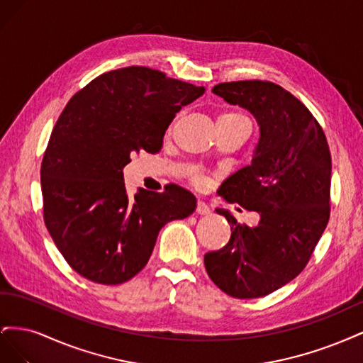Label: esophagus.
<instances>
[{
  "instance_id": "esophagus-1",
  "label": "esophagus",
  "mask_w": 363,
  "mask_h": 363,
  "mask_svg": "<svg viewBox=\"0 0 363 363\" xmlns=\"http://www.w3.org/2000/svg\"><path fill=\"white\" fill-rule=\"evenodd\" d=\"M196 213L199 215H208L211 213V207H208L204 201L196 203Z\"/></svg>"
}]
</instances>
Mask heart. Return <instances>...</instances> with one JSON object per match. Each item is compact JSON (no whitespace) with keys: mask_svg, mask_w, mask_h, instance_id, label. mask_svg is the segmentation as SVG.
Listing matches in <instances>:
<instances>
[{"mask_svg":"<svg viewBox=\"0 0 363 363\" xmlns=\"http://www.w3.org/2000/svg\"><path fill=\"white\" fill-rule=\"evenodd\" d=\"M218 121H224V123H248V119L238 112H225L218 118ZM194 182L196 184H200V183H203V179L200 177V175H196V177H194Z\"/></svg>","mask_w":363,"mask_h":363,"instance_id":"obj_1","label":"heart"}]
</instances>
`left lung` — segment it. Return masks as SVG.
Returning <instances> with one entry per match:
<instances>
[{"label":"left lung","mask_w":363,"mask_h":363,"mask_svg":"<svg viewBox=\"0 0 363 363\" xmlns=\"http://www.w3.org/2000/svg\"><path fill=\"white\" fill-rule=\"evenodd\" d=\"M213 94L256 118L260 138L251 164L221 184L218 194L260 215L240 225L225 208L228 244L204 256L208 277L235 298H259L304 269L330 218L332 156L324 131L298 98L281 86L245 80L219 83Z\"/></svg>","instance_id":"8db88e82"}]
</instances>
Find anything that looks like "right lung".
Listing matches in <instances>:
<instances>
[{
  "label": "right lung",
  "instance_id": "right-lung-1",
  "mask_svg": "<svg viewBox=\"0 0 363 363\" xmlns=\"http://www.w3.org/2000/svg\"><path fill=\"white\" fill-rule=\"evenodd\" d=\"M145 67L101 74L59 116L40 167L43 221L82 277L121 284L147 265L160 228L194 213L177 184L130 199L123 169L138 152L156 155L171 121L204 94Z\"/></svg>",
  "mask_w": 363,
  "mask_h": 363
}]
</instances>
